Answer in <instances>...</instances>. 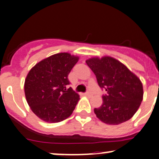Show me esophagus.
I'll return each mask as SVG.
<instances>
[{"mask_svg":"<svg viewBox=\"0 0 159 159\" xmlns=\"http://www.w3.org/2000/svg\"><path fill=\"white\" fill-rule=\"evenodd\" d=\"M85 95L88 96V97H91V96H92V94H91L90 91H87V92H85Z\"/></svg>","mask_w":159,"mask_h":159,"instance_id":"34e87169","label":"esophagus"}]
</instances>
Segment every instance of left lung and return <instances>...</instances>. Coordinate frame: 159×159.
<instances>
[{"label":"left lung","mask_w":159,"mask_h":159,"mask_svg":"<svg viewBox=\"0 0 159 159\" xmlns=\"http://www.w3.org/2000/svg\"><path fill=\"white\" fill-rule=\"evenodd\" d=\"M86 63L95 75L99 87L106 91L102 95V105L94 109L96 116L108 125H119L129 120L143 98L140 79L113 57H92Z\"/></svg>","instance_id":"1"}]
</instances>
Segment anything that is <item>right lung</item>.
Here are the masks:
<instances>
[{
    "label": "right lung",
    "instance_id": "1",
    "mask_svg": "<svg viewBox=\"0 0 159 159\" xmlns=\"http://www.w3.org/2000/svg\"><path fill=\"white\" fill-rule=\"evenodd\" d=\"M78 57L59 53L44 59L30 69L25 82L27 102L32 111L47 122H59L72 114L79 95L71 88L68 75Z\"/></svg>",
    "mask_w": 159,
    "mask_h": 159
}]
</instances>
